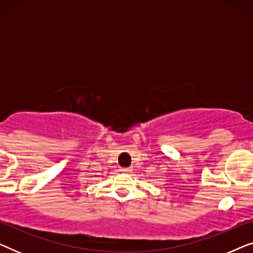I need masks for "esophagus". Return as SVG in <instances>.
Masks as SVG:
<instances>
[{"instance_id": "34e87169", "label": "esophagus", "mask_w": 253, "mask_h": 253, "mask_svg": "<svg viewBox=\"0 0 253 253\" xmlns=\"http://www.w3.org/2000/svg\"><path fill=\"white\" fill-rule=\"evenodd\" d=\"M121 170H123L124 172H130L131 171V169L130 168H121Z\"/></svg>"}]
</instances>
